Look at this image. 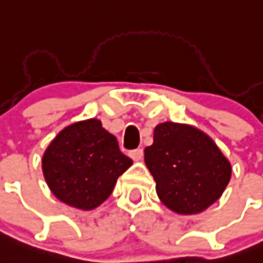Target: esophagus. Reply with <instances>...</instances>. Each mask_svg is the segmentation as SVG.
<instances>
[{"label": "esophagus", "mask_w": 263, "mask_h": 263, "mask_svg": "<svg viewBox=\"0 0 263 263\" xmlns=\"http://www.w3.org/2000/svg\"><path fill=\"white\" fill-rule=\"evenodd\" d=\"M130 158L134 160V162H138V160L142 159V156H144V151L141 148H137V149L130 151Z\"/></svg>", "instance_id": "esophagus-1"}]
</instances>
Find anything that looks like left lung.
Returning a JSON list of instances; mask_svg holds the SVG:
<instances>
[{"instance_id":"left-lung-1","label":"left lung","mask_w":263,"mask_h":263,"mask_svg":"<svg viewBox=\"0 0 263 263\" xmlns=\"http://www.w3.org/2000/svg\"><path fill=\"white\" fill-rule=\"evenodd\" d=\"M156 192L177 214L204 211L229 184L232 167L217 144L201 130L164 122L155 127L154 144L144 151Z\"/></svg>"}]
</instances>
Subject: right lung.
I'll return each mask as SVG.
<instances>
[{"mask_svg":"<svg viewBox=\"0 0 263 263\" xmlns=\"http://www.w3.org/2000/svg\"><path fill=\"white\" fill-rule=\"evenodd\" d=\"M132 164L117 138L95 118L64 127L42 156V172L52 193L79 210H93L107 200L118 177Z\"/></svg>","mask_w":263,"mask_h":263,"instance_id":"add662e5","label":"right lung"}]
</instances>
